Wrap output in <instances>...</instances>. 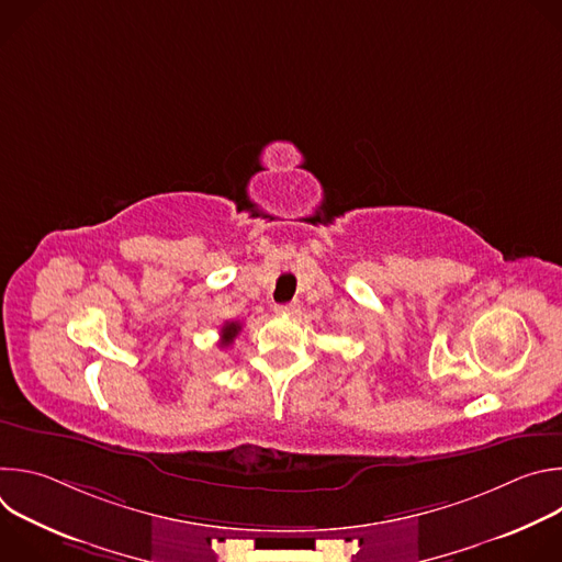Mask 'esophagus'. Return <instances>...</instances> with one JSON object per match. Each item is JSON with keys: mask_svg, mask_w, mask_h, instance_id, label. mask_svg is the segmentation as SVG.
Wrapping results in <instances>:
<instances>
[{"mask_svg": "<svg viewBox=\"0 0 562 562\" xmlns=\"http://www.w3.org/2000/svg\"><path fill=\"white\" fill-rule=\"evenodd\" d=\"M276 313H282V315H295V313H300V304H297V302L278 304V306H276Z\"/></svg>", "mask_w": 562, "mask_h": 562, "instance_id": "34e87169", "label": "esophagus"}]
</instances>
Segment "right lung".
<instances>
[{
  "instance_id": "obj_1",
  "label": "right lung",
  "mask_w": 562,
  "mask_h": 562,
  "mask_svg": "<svg viewBox=\"0 0 562 562\" xmlns=\"http://www.w3.org/2000/svg\"><path fill=\"white\" fill-rule=\"evenodd\" d=\"M239 331H243V325H239V323H224L222 329H220V347L233 345V340L237 338Z\"/></svg>"
}]
</instances>
